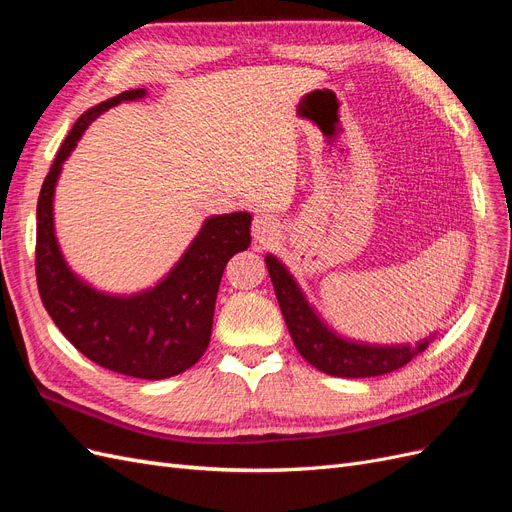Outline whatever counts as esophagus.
<instances>
[{
	"label": "esophagus",
	"instance_id": "1",
	"mask_svg": "<svg viewBox=\"0 0 512 512\" xmlns=\"http://www.w3.org/2000/svg\"><path fill=\"white\" fill-rule=\"evenodd\" d=\"M277 235H280V222H277L273 215H265V213L256 215L252 224V237L256 243L269 245L271 241L277 239Z\"/></svg>",
	"mask_w": 512,
	"mask_h": 512
}]
</instances>
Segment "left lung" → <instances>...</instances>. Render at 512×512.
<instances>
[{
    "label": "left lung",
    "mask_w": 512,
    "mask_h": 512,
    "mask_svg": "<svg viewBox=\"0 0 512 512\" xmlns=\"http://www.w3.org/2000/svg\"><path fill=\"white\" fill-rule=\"evenodd\" d=\"M265 260L294 346L307 363H312L324 374L339 378L391 374V371L408 365L416 354L429 346L433 335L416 346H367L342 339L316 316L282 262L275 256H267Z\"/></svg>",
    "instance_id": "left-lung-1"
}]
</instances>
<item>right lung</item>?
Returning <instances> with one entry per match:
<instances>
[{
	"instance_id": "right-lung-1",
	"label": "right lung",
	"mask_w": 512,
	"mask_h": 512,
	"mask_svg": "<svg viewBox=\"0 0 512 512\" xmlns=\"http://www.w3.org/2000/svg\"><path fill=\"white\" fill-rule=\"evenodd\" d=\"M145 96L130 89L89 108L61 143L36 209V280L46 312L89 361L123 376L162 380L192 367L205 354L226 262L247 250L250 213L213 215L164 280L132 297H111L76 277L59 252L53 226L55 183L76 141L111 106Z\"/></svg>"
}]
</instances>
